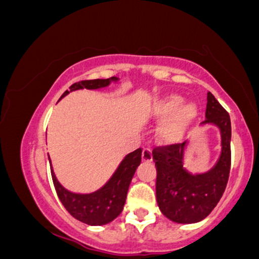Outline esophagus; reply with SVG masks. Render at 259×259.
Masks as SVG:
<instances>
[{
  "mask_svg": "<svg viewBox=\"0 0 259 259\" xmlns=\"http://www.w3.org/2000/svg\"><path fill=\"white\" fill-rule=\"evenodd\" d=\"M152 151H151V148H148V147H146V148H144V150H142V160H144V162H151V160H152Z\"/></svg>",
  "mask_w": 259,
  "mask_h": 259,
  "instance_id": "obj_1",
  "label": "esophagus"
}]
</instances>
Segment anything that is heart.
I'll list each match as a JSON object with an SVG mask.
<instances>
[{
    "label": "heart",
    "mask_w": 259,
    "mask_h": 259,
    "mask_svg": "<svg viewBox=\"0 0 259 259\" xmlns=\"http://www.w3.org/2000/svg\"><path fill=\"white\" fill-rule=\"evenodd\" d=\"M197 114L196 103H184V97L180 95H168L157 101L153 115L156 119L163 120L158 127L159 141L168 145L179 142L194 124Z\"/></svg>",
    "instance_id": "obj_1"
}]
</instances>
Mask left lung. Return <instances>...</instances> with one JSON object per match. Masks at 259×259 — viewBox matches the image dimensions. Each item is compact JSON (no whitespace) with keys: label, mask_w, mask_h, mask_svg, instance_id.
<instances>
[{"label":"left lung","mask_w":259,"mask_h":259,"mask_svg":"<svg viewBox=\"0 0 259 259\" xmlns=\"http://www.w3.org/2000/svg\"><path fill=\"white\" fill-rule=\"evenodd\" d=\"M202 124H214L222 135L221 157L207 173L191 174L184 168L186 141L152 151L157 167V203L168 219L180 224L203 221L222 198L230 174V117L210 92L207 95L206 120Z\"/></svg>","instance_id":"left-lung-1"}]
</instances>
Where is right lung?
<instances>
[{"mask_svg":"<svg viewBox=\"0 0 259 259\" xmlns=\"http://www.w3.org/2000/svg\"><path fill=\"white\" fill-rule=\"evenodd\" d=\"M117 80L118 79L115 76H112L109 79L81 80V81L75 82L70 86V90L65 91L61 99H63L72 91L80 90V89L96 90V89L106 88L111 84V81H117ZM141 148H138L134 152L127 154L125 158L121 160L119 167L112 175L111 179L107 181L105 186L92 194L86 195L74 194V192L65 190L59 184L51 165L53 185H55L56 192H57L62 204L70 213V215L88 225H105L114 221L120 214L124 204H125L130 183H132L136 168L141 163Z\"/></svg>","mask_w":259,"mask_h":259,"instance_id":"1","label":"right lung"}]
</instances>
